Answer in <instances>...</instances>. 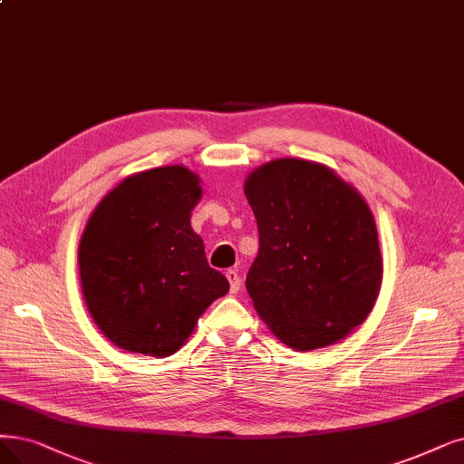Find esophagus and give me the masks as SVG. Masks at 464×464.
<instances>
[{"label": "esophagus", "instance_id": "obj_1", "mask_svg": "<svg viewBox=\"0 0 464 464\" xmlns=\"http://www.w3.org/2000/svg\"><path fill=\"white\" fill-rule=\"evenodd\" d=\"M227 277H228V282H230V293H237L239 287H242V280H239L237 270H234V268L228 270Z\"/></svg>", "mask_w": 464, "mask_h": 464}]
</instances>
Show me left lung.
I'll use <instances>...</instances> for the list:
<instances>
[{"label": "left lung", "mask_w": 464, "mask_h": 464, "mask_svg": "<svg viewBox=\"0 0 464 464\" xmlns=\"http://www.w3.org/2000/svg\"><path fill=\"white\" fill-rule=\"evenodd\" d=\"M258 255L246 287L274 335L295 350L341 341L372 312L382 258L363 198L325 165L276 160L246 180Z\"/></svg>", "instance_id": "1"}]
</instances>
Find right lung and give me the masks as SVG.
<instances>
[{"label":"right lung","instance_id":"add662e5","mask_svg":"<svg viewBox=\"0 0 464 464\" xmlns=\"http://www.w3.org/2000/svg\"><path fill=\"white\" fill-rule=\"evenodd\" d=\"M199 198V179L169 165L127 177L92 211L78 253L82 287L92 320L120 348L175 354L228 293L190 227Z\"/></svg>","mask_w":464,"mask_h":464}]
</instances>
